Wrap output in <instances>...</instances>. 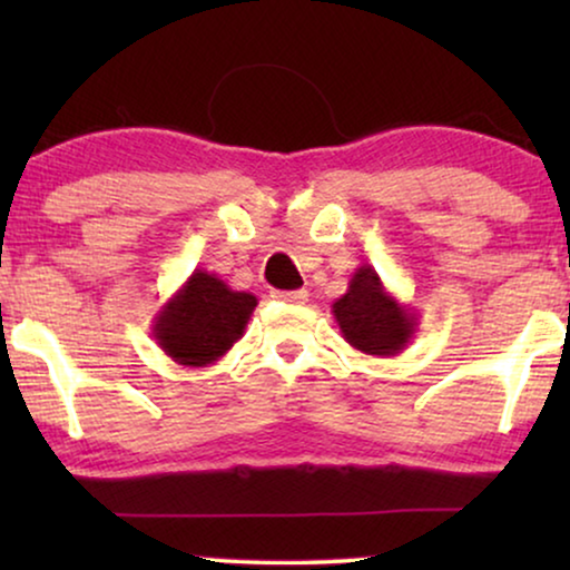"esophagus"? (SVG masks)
Wrapping results in <instances>:
<instances>
[{"label":"esophagus","mask_w":570,"mask_h":570,"mask_svg":"<svg viewBox=\"0 0 570 570\" xmlns=\"http://www.w3.org/2000/svg\"><path fill=\"white\" fill-rule=\"evenodd\" d=\"M272 298L279 303H291V306H298V303L308 301V291H275Z\"/></svg>","instance_id":"34e87169"}]
</instances>
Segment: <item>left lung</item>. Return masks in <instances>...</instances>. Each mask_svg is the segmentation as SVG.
Instances as JSON below:
<instances>
[{
    "mask_svg": "<svg viewBox=\"0 0 570 570\" xmlns=\"http://www.w3.org/2000/svg\"><path fill=\"white\" fill-rule=\"evenodd\" d=\"M332 314L347 345L373 357L400 355L417 330V316L386 291L371 264L355 269L347 293L332 303Z\"/></svg>",
    "mask_w": 570,
    "mask_h": 570,
    "instance_id": "8db88e82",
    "label": "left lung"
}]
</instances>
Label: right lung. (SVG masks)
<instances>
[{"instance_id": "obj_1", "label": "right lung", "mask_w": 570, "mask_h": 570, "mask_svg": "<svg viewBox=\"0 0 570 570\" xmlns=\"http://www.w3.org/2000/svg\"><path fill=\"white\" fill-rule=\"evenodd\" d=\"M256 308V295L233 291L213 272L194 269L153 318V337L178 365L207 368L236 342Z\"/></svg>"}]
</instances>
